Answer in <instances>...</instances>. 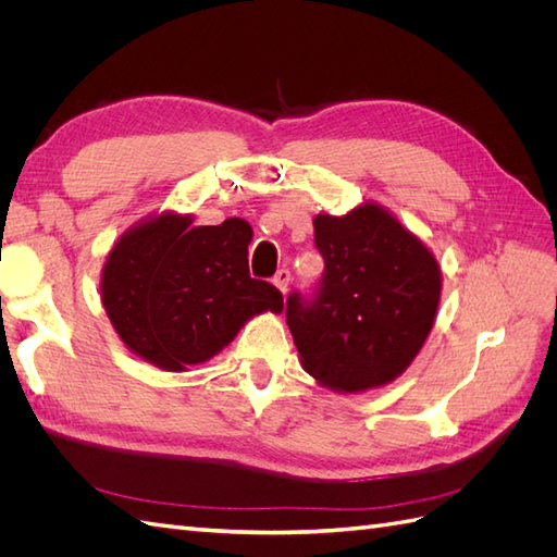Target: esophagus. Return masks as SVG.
I'll list each match as a JSON object with an SVG mask.
<instances>
[{
    "label": "esophagus",
    "instance_id": "34e87169",
    "mask_svg": "<svg viewBox=\"0 0 557 557\" xmlns=\"http://www.w3.org/2000/svg\"><path fill=\"white\" fill-rule=\"evenodd\" d=\"M274 285L283 295L288 293V285H290V272H288V269H278V272L274 274Z\"/></svg>",
    "mask_w": 557,
    "mask_h": 557
}]
</instances>
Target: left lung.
<instances>
[{
    "mask_svg": "<svg viewBox=\"0 0 557 557\" xmlns=\"http://www.w3.org/2000/svg\"><path fill=\"white\" fill-rule=\"evenodd\" d=\"M325 272L307 299L288 297L301 367L336 393L395 381L423 348L442 297V269L393 213L367 201L346 215L318 213Z\"/></svg>",
    "mask_w": 557,
    "mask_h": 557,
    "instance_id": "left-lung-1",
    "label": "left lung"
}]
</instances>
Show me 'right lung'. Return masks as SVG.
<instances>
[{"instance_id": "obj_1", "label": "right lung", "mask_w": 557, "mask_h": 557, "mask_svg": "<svg viewBox=\"0 0 557 557\" xmlns=\"http://www.w3.org/2000/svg\"><path fill=\"white\" fill-rule=\"evenodd\" d=\"M242 218L193 225L164 211L129 227L102 269V305L123 344L164 372L207 362L248 318L283 311L272 283L250 278Z\"/></svg>"}]
</instances>
